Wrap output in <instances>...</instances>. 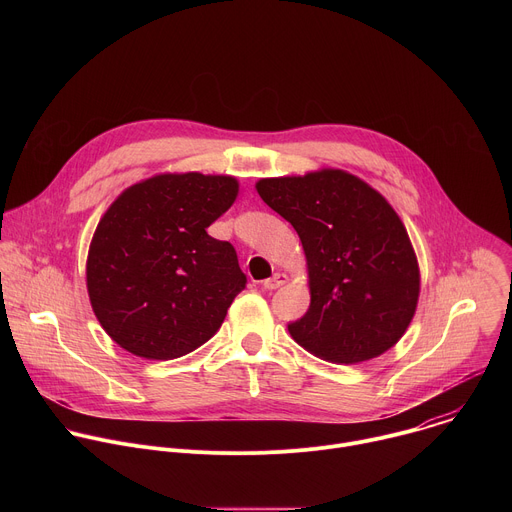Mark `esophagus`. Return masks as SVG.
I'll return each instance as SVG.
<instances>
[{
  "instance_id": "esophagus-1",
  "label": "esophagus",
  "mask_w": 512,
  "mask_h": 512,
  "mask_svg": "<svg viewBox=\"0 0 512 512\" xmlns=\"http://www.w3.org/2000/svg\"><path fill=\"white\" fill-rule=\"evenodd\" d=\"M285 281H287V275H285V273H275L273 277H269V279L263 281V289L273 291V289H277L279 285H283Z\"/></svg>"
}]
</instances>
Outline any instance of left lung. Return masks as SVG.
Segmentation results:
<instances>
[{
    "label": "left lung",
    "instance_id": "left-lung-1",
    "mask_svg": "<svg viewBox=\"0 0 512 512\" xmlns=\"http://www.w3.org/2000/svg\"><path fill=\"white\" fill-rule=\"evenodd\" d=\"M257 192L300 235L310 308L287 324L308 352L338 364L371 360L399 342L419 298V267L393 206L342 172L263 178Z\"/></svg>",
    "mask_w": 512,
    "mask_h": 512
}]
</instances>
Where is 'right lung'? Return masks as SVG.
<instances>
[{
  "mask_svg": "<svg viewBox=\"0 0 512 512\" xmlns=\"http://www.w3.org/2000/svg\"><path fill=\"white\" fill-rule=\"evenodd\" d=\"M239 194L233 176L160 174L129 186L97 225L87 289L103 330L127 352L172 360L221 328L247 277L206 229Z\"/></svg>",
  "mask_w": 512,
  "mask_h": 512,
  "instance_id": "1",
  "label": "right lung"
}]
</instances>
